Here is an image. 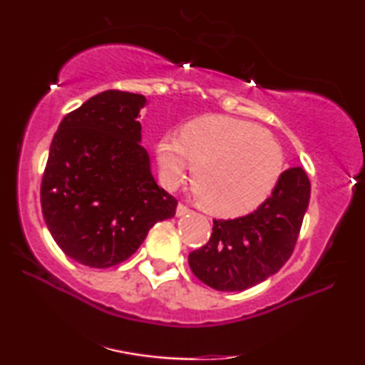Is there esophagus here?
Here are the masks:
<instances>
[{"label": "esophagus", "instance_id": "1", "mask_svg": "<svg viewBox=\"0 0 365 365\" xmlns=\"http://www.w3.org/2000/svg\"><path fill=\"white\" fill-rule=\"evenodd\" d=\"M189 212H191V209H189L186 204H182V202L178 204V209H176L178 216H186V214H189Z\"/></svg>", "mask_w": 365, "mask_h": 365}]
</instances>
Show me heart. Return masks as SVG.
Instances as JSON below:
<instances>
[{
	"label": "heart",
	"mask_w": 365,
	"mask_h": 365,
	"mask_svg": "<svg viewBox=\"0 0 365 365\" xmlns=\"http://www.w3.org/2000/svg\"><path fill=\"white\" fill-rule=\"evenodd\" d=\"M159 176L178 187L189 169L192 189L206 211L242 216L257 209L284 173L281 144L266 129L229 116L194 119L181 133H168L156 148Z\"/></svg>",
	"instance_id": "b5f03b06"
}]
</instances>
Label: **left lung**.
Instances as JSON below:
<instances>
[{
	"instance_id": "8db88e82",
	"label": "left lung",
	"mask_w": 365,
	"mask_h": 365,
	"mask_svg": "<svg viewBox=\"0 0 365 365\" xmlns=\"http://www.w3.org/2000/svg\"><path fill=\"white\" fill-rule=\"evenodd\" d=\"M311 197L302 168L282 173L271 196L247 216L214 219L212 234L189 254L194 276L216 291H244L266 281L291 257Z\"/></svg>"
}]
</instances>
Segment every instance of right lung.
<instances>
[{"label":"right lung","instance_id":"add662e5","mask_svg":"<svg viewBox=\"0 0 365 365\" xmlns=\"http://www.w3.org/2000/svg\"><path fill=\"white\" fill-rule=\"evenodd\" d=\"M143 94L109 89L68 113L41 181L43 217L63 252L104 269L138 251L178 201L154 181L141 146Z\"/></svg>","mask_w":365,"mask_h":365}]
</instances>
